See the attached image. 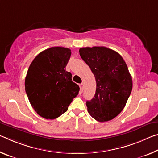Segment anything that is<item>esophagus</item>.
<instances>
[{
	"label": "esophagus",
	"mask_w": 158,
	"mask_h": 158,
	"mask_svg": "<svg viewBox=\"0 0 158 158\" xmlns=\"http://www.w3.org/2000/svg\"><path fill=\"white\" fill-rule=\"evenodd\" d=\"M79 87H80V93L83 92V88H84V84H79Z\"/></svg>",
	"instance_id": "esophagus-1"
}]
</instances>
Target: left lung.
Wrapping results in <instances>:
<instances>
[{"label":"left lung","instance_id":"obj_1","mask_svg":"<svg viewBox=\"0 0 158 158\" xmlns=\"http://www.w3.org/2000/svg\"><path fill=\"white\" fill-rule=\"evenodd\" d=\"M96 81L94 98L86 101L90 115L100 122L114 119L122 111L132 90V78L124 59L103 46L79 49Z\"/></svg>","mask_w":158,"mask_h":158}]
</instances>
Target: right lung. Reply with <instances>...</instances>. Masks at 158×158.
Here are the masks:
<instances>
[{"mask_svg": "<svg viewBox=\"0 0 158 158\" xmlns=\"http://www.w3.org/2000/svg\"><path fill=\"white\" fill-rule=\"evenodd\" d=\"M71 50L52 47L42 51L30 64L25 78V91L34 110L47 119L57 118L68 109L79 86L64 69Z\"/></svg>", "mask_w": 158, "mask_h": 158, "instance_id": "1", "label": "right lung"}]
</instances>
